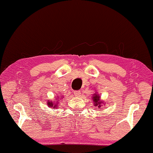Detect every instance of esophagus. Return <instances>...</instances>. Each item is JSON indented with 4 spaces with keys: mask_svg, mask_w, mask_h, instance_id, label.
<instances>
[{
    "mask_svg": "<svg viewBox=\"0 0 153 153\" xmlns=\"http://www.w3.org/2000/svg\"><path fill=\"white\" fill-rule=\"evenodd\" d=\"M74 95L77 97H80V95H81V92L79 91V90H77V91H75Z\"/></svg>",
    "mask_w": 153,
    "mask_h": 153,
    "instance_id": "esophagus-1",
    "label": "esophagus"
}]
</instances>
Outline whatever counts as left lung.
I'll return each mask as SVG.
<instances>
[{
  "instance_id": "8db88e82",
  "label": "left lung",
  "mask_w": 153,
  "mask_h": 153,
  "mask_svg": "<svg viewBox=\"0 0 153 153\" xmlns=\"http://www.w3.org/2000/svg\"><path fill=\"white\" fill-rule=\"evenodd\" d=\"M92 97V100H93V105H94L95 107H98V108L101 107L102 106V104H104L105 103V102H103V100L100 99V97L97 92L93 94V96Z\"/></svg>"
}]
</instances>
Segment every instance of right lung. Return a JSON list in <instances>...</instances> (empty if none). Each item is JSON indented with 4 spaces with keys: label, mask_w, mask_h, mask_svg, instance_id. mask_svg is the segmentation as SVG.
Returning a JSON list of instances; mask_svg holds the SVG:
<instances>
[{
    "label": "right lung",
    "mask_w": 153,
    "mask_h": 153,
    "mask_svg": "<svg viewBox=\"0 0 153 153\" xmlns=\"http://www.w3.org/2000/svg\"><path fill=\"white\" fill-rule=\"evenodd\" d=\"M63 98V96H61V97H57L55 98V100H53V101H52V100H51V101H49V100H48L47 102V105L49 107H51V108H58V105H59V99H61V98Z\"/></svg>",
    "instance_id": "obj_1"
}]
</instances>
